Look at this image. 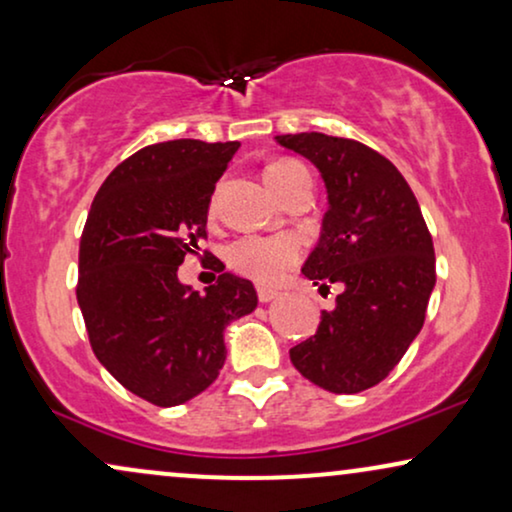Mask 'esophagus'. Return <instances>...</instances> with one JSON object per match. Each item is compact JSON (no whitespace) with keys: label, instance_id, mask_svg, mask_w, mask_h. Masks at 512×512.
<instances>
[{"label":"esophagus","instance_id":"1","mask_svg":"<svg viewBox=\"0 0 512 512\" xmlns=\"http://www.w3.org/2000/svg\"><path fill=\"white\" fill-rule=\"evenodd\" d=\"M257 297H260V302H271L274 300V297H278V290H274V288H257Z\"/></svg>","mask_w":512,"mask_h":512}]
</instances>
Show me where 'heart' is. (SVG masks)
I'll use <instances>...</instances> for the list:
<instances>
[{
	"mask_svg": "<svg viewBox=\"0 0 512 512\" xmlns=\"http://www.w3.org/2000/svg\"><path fill=\"white\" fill-rule=\"evenodd\" d=\"M264 179L278 196H283L288 189H293L300 181H312L309 170L297 160L283 158L271 163L264 170ZM302 245L295 236H241L226 250V262L238 274L252 278L257 283L281 281L283 274L293 267L300 257Z\"/></svg>",
	"mask_w": 512,
	"mask_h": 512,
	"instance_id": "1",
	"label": "heart"
}]
</instances>
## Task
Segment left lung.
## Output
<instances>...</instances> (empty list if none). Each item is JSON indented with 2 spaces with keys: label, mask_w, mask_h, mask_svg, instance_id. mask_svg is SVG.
I'll return each mask as SVG.
<instances>
[{
  "label": "left lung",
  "mask_w": 512,
  "mask_h": 512,
  "mask_svg": "<svg viewBox=\"0 0 512 512\" xmlns=\"http://www.w3.org/2000/svg\"><path fill=\"white\" fill-rule=\"evenodd\" d=\"M288 151L321 172L328 210L302 274L319 290L340 288L316 335L290 349L304 378L335 394L378 385L420 333L435 248L411 186L385 155L321 132L281 134Z\"/></svg>",
  "instance_id": "left-lung-1"
}]
</instances>
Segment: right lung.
Instances as JSON below:
<instances>
[{"instance_id": "obj_1", "label": "right lung", "mask_w": 512, "mask_h": 512, "mask_svg": "<svg viewBox=\"0 0 512 512\" xmlns=\"http://www.w3.org/2000/svg\"><path fill=\"white\" fill-rule=\"evenodd\" d=\"M238 141L177 139L129 155L103 181L80 238L77 304L96 359L155 406L184 404L215 383L224 331L257 307L248 278L222 271L200 295L179 281L208 238L210 198Z\"/></svg>"}]
</instances>
